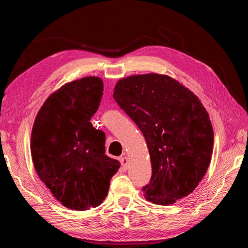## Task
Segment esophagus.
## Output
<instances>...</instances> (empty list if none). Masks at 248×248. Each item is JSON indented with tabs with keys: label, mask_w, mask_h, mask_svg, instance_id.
Returning <instances> with one entry per match:
<instances>
[{
	"label": "esophagus",
	"mask_w": 248,
	"mask_h": 248,
	"mask_svg": "<svg viewBox=\"0 0 248 248\" xmlns=\"http://www.w3.org/2000/svg\"><path fill=\"white\" fill-rule=\"evenodd\" d=\"M120 162L122 164V169L127 170V167H128V158L126 156H123L120 158Z\"/></svg>",
	"instance_id": "34e87169"
}]
</instances>
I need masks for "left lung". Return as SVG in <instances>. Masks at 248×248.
<instances>
[{"mask_svg":"<svg viewBox=\"0 0 248 248\" xmlns=\"http://www.w3.org/2000/svg\"><path fill=\"white\" fill-rule=\"evenodd\" d=\"M114 98L146 139L152 176L145 198L171 205L190 194L211 161L213 127L206 108L190 90L157 73L120 79Z\"/></svg>","mask_w":248,"mask_h":248,"instance_id":"1","label":"left lung"}]
</instances>
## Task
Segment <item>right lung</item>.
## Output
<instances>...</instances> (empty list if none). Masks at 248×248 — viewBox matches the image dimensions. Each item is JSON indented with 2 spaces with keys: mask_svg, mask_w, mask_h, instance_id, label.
I'll return each mask as SVG.
<instances>
[{
  "mask_svg": "<svg viewBox=\"0 0 248 248\" xmlns=\"http://www.w3.org/2000/svg\"><path fill=\"white\" fill-rule=\"evenodd\" d=\"M102 95L100 78L65 84L43 103L32 129L37 174L63 206L77 211L101 204L120 168L106 155V134L90 122Z\"/></svg>",
  "mask_w": 248,
  "mask_h": 248,
  "instance_id": "1",
  "label": "right lung"
}]
</instances>
